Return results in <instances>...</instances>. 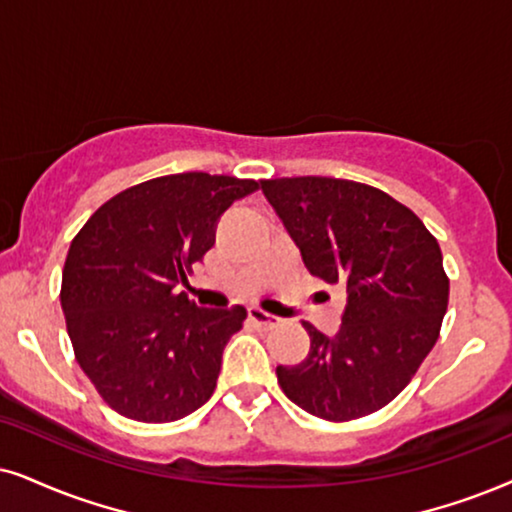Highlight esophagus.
<instances>
[{
	"mask_svg": "<svg viewBox=\"0 0 512 512\" xmlns=\"http://www.w3.org/2000/svg\"><path fill=\"white\" fill-rule=\"evenodd\" d=\"M248 316H250V321H255L260 328H274V326H278V323H281L278 316L264 312V309H260V307H250Z\"/></svg>",
	"mask_w": 512,
	"mask_h": 512,
	"instance_id": "esophagus-1",
	"label": "esophagus"
}]
</instances>
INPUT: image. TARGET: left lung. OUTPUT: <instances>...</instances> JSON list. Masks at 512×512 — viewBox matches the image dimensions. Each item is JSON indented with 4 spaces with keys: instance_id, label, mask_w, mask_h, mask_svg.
Returning a JSON list of instances; mask_svg holds the SVG:
<instances>
[{
    "instance_id": "obj_1",
    "label": "left lung",
    "mask_w": 512,
    "mask_h": 512,
    "mask_svg": "<svg viewBox=\"0 0 512 512\" xmlns=\"http://www.w3.org/2000/svg\"><path fill=\"white\" fill-rule=\"evenodd\" d=\"M260 189L309 274L347 293L331 338L302 323L309 354L278 366V385L300 409L335 423L383 409L439 338L449 278L437 238L406 205L359 181L286 177Z\"/></svg>"
}]
</instances>
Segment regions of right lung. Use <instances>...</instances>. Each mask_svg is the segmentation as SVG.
<instances>
[{
    "label": "right lung",
    "mask_w": 512,
    "mask_h": 512,
    "mask_svg": "<svg viewBox=\"0 0 512 512\" xmlns=\"http://www.w3.org/2000/svg\"><path fill=\"white\" fill-rule=\"evenodd\" d=\"M257 181L167 174L103 203L70 243L61 283L77 364L106 404L172 423L212 397L245 307L205 309L177 293L215 245L219 217Z\"/></svg>",
    "instance_id": "1"
}]
</instances>
